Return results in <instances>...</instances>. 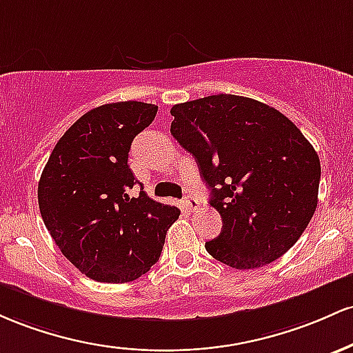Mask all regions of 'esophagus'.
<instances>
[{"instance_id": "34e87169", "label": "esophagus", "mask_w": 353, "mask_h": 353, "mask_svg": "<svg viewBox=\"0 0 353 353\" xmlns=\"http://www.w3.org/2000/svg\"><path fill=\"white\" fill-rule=\"evenodd\" d=\"M185 207L193 212V210H196L198 207H200V201H198L193 195H187L185 196Z\"/></svg>"}]
</instances>
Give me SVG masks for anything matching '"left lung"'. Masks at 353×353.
<instances>
[{
	"mask_svg": "<svg viewBox=\"0 0 353 353\" xmlns=\"http://www.w3.org/2000/svg\"><path fill=\"white\" fill-rule=\"evenodd\" d=\"M172 132L195 157L220 213L213 259L259 268L280 259L300 239L319 201L320 160L285 114L236 94H212L172 108Z\"/></svg>",
	"mask_w": 353,
	"mask_h": 353,
	"instance_id": "left-lung-1",
	"label": "left lung"
}]
</instances>
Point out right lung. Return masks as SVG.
I'll return each instance as SVG.
<instances>
[{
	"label": "right lung",
	"mask_w": 353,
	"mask_h": 353,
	"mask_svg": "<svg viewBox=\"0 0 353 353\" xmlns=\"http://www.w3.org/2000/svg\"><path fill=\"white\" fill-rule=\"evenodd\" d=\"M158 106L118 101L90 110L59 138L38 183L43 221L63 255L97 282H132L160 259L180 210L150 198L128 166L133 138Z\"/></svg>",
	"instance_id": "obj_1"
}]
</instances>
